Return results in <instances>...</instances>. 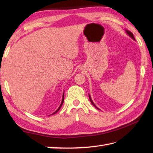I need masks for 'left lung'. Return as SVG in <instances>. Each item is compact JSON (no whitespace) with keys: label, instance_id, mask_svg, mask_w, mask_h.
Returning <instances> with one entry per match:
<instances>
[{"label":"left lung","instance_id":"obj_1","mask_svg":"<svg viewBox=\"0 0 153 153\" xmlns=\"http://www.w3.org/2000/svg\"><path fill=\"white\" fill-rule=\"evenodd\" d=\"M126 33H128L129 35V36H130L132 39H134L135 40V38H134V35H133V33H131V32H130V31H128V30H126ZM89 99H90V101H91V102L92 103V105L94 106H95V108H97V109H99L98 108H97V107L95 106V104H94L93 103V100H92V99H91V96L89 95Z\"/></svg>","mask_w":153,"mask_h":153}]
</instances>
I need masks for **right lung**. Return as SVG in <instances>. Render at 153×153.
I'll return each instance as SVG.
<instances>
[{"label":"right lung","instance_id":"add662e5","mask_svg":"<svg viewBox=\"0 0 153 153\" xmlns=\"http://www.w3.org/2000/svg\"><path fill=\"white\" fill-rule=\"evenodd\" d=\"M64 94H63V96H62V102H61V104H60V106H59V108H58L57 109V110H56V111H55V112H54L53 114H54L55 113H56V112L58 111V110H59L60 109L61 106H62V105H63V102H64Z\"/></svg>","mask_w":153,"mask_h":153}]
</instances>
